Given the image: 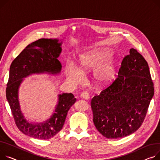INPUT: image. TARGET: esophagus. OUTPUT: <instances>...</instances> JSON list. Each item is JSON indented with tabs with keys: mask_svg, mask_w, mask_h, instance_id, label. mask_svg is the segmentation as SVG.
Segmentation results:
<instances>
[{
	"mask_svg": "<svg viewBox=\"0 0 160 160\" xmlns=\"http://www.w3.org/2000/svg\"><path fill=\"white\" fill-rule=\"evenodd\" d=\"M80 98L82 99L88 100L89 98V94L87 91H83L80 94Z\"/></svg>",
	"mask_w": 160,
	"mask_h": 160,
	"instance_id": "1",
	"label": "esophagus"
}]
</instances>
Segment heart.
<instances>
[{"label":"heart","mask_w":160,"mask_h":160,"mask_svg":"<svg viewBox=\"0 0 160 160\" xmlns=\"http://www.w3.org/2000/svg\"><path fill=\"white\" fill-rule=\"evenodd\" d=\"M112 51L108 48H96L82 53L79 57L82 71L89 72L94 69L92 78L98 84L106 85L115 77L116 62L112 57ZM67 78L73 84L78 83L82 74L80 69L70 63L66 67Z\"/></svg>","instance_id":"1"}]
</instances>
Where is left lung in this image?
I'll return each mask as SVG.
<instances>
[{"mask_svg": "<svg viewBox=\"0 0 160 160\" xmlns=\"http://www.w3.org/2000/svg\"><path fill=\"white\" fill-rule=\"evenodd\" d=\"M112 83L92 98L93 122L104 137L130 135L142 124L154 89L149 68L143 56L131 48Z\"/></svg>", "mask_w": 160, "mask_h": 160, "instance_id": "obj_1", "label": "left lung"}]
</instances>
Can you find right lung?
I'll return each instance as SVG.
<instances>
[{
  "instance_id": "1",
  "label": "right lung",
  "mask_w": 160,
  "mask_h": 160,
  "mask_svg": "<svg viewBox=\"0 0 160 160\" xmlns=\"http://www.w3.org/2000/svg\"><path fill=\"white\" fill-rule=\"evenodd\" d=\"M63 40L41 38L29 44L12 62L6 88V98L16 125L26 135L40 140L55 136L64 124L68 112L77 101L72 93L58 95L57 104L49 118L42 122H30L21 111L18 91L24 78L34 74L56 75L62 70L58 60Z\"/></svg>"
}]
</instances>
